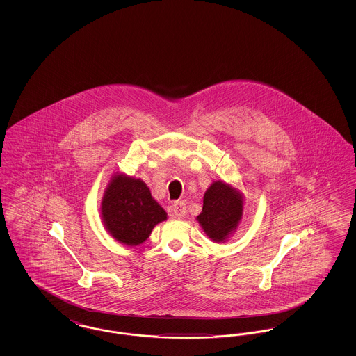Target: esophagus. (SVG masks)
<instances>
[{"instance_id":"1","label":"esophagus","mask_w":356,"mask_h":356,"mask_svg":"<svg viewBox=\"0 0 356 356\" xmlns=\"http://www.w3.org/2000/svg\"><path fill=\"white\" fill-rule=\"evenodd\" d=\"M172 212H173V216L177 219L184 218L186 213V204L184 202H177V203L173 204Z\"/></svg>"}]
</instances>
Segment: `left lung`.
I'll return each instance as SVG.
<instances>
[{"instance_id":"obj_1","label":"left lung","mask_w":356,"mask_h":356,"mask_svg":"<svg viewBox=\"0 0 356 356\" xmlns=\"http://www.w3.org/2000/svg\"><path fill=\"white\" fill-rule=\"evenodd\" d=\"M243 215V202L234 188L216 181L204 195L203 211L197 216L205 234L215 241H222L236 228Z\"/></svg>"}]
</instances>
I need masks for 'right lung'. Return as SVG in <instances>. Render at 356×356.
I'll use <instances>...</instances> for the list:
<instances>
[{
    "label": "right lung",
    "instance_id": "1",
    "mask_svg": "<svg viewBox=\"0 0 356 356\" xmlns=\"http://www.w3.org/2000/svg\"><path fill=\"white\" fill-rule=\"evenodd\" d=\"M102 215L111 235L127 245L144 243L154 225L167 219L145 183L122 175H118L105 191Z\"/></svg>",
    "mask_w": 356,
    "mask_h": 356
}]
</instances>
